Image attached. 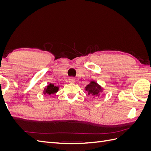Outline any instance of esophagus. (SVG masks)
I'll list each match as a JSON object with an SVG mask.
<instances>
[{"label":"esophagus","instance_id":"esophagus-1","mask_svg":"<svg viewBox=\"0 0 151 151\" xmlns=\"http://www.w3.org/2000/svg\"><path fill=\"white\" fill-rule=\"evenodd\" d=\"M68 82H69V83H74L75 79L73 78V77H70V78L68 79Z\"/></svg>","mask_w":151,"mask_h":151}]
</instances>
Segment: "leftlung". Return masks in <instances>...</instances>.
I'll use <instances>...</instances> for the list:
<instances>
[{
	"label": "left lung",
	"instance_id": "obj_1",
	"mask_svg": "<svg viewBox=\"0 0 151 151\" xmlns=\"http://www.w3.org/2000/svg\"><path fill=\"white\" fill-rule=\"evenodd\" d=\"M85 89L89 96L96 98L99 97L100 94L103 92V89L95 81H91L90 83L86 86Z\"/></svg>",
	"mask_w": 151,
	"mask_h": 151
}]
</instances>
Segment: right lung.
<instances>
[{
	"label": "right lung",
	"mask_w": 151,
	"mask_h": 151,
	"mask_svg": "<svg viewBox=\"0 0 151 151\" xmlns=\"http://www.w3.org/2000/svg\"><path fill=\"white\" fill-rule=\"evenodd\" d=\"M58 91V87L54 86L53 84H50L47 86L45 87L44 89L43 93L44 94H47V95H51L55 94L57 91Z\"/></svg>",
	"instance_id": "1"
}]
</instances>
